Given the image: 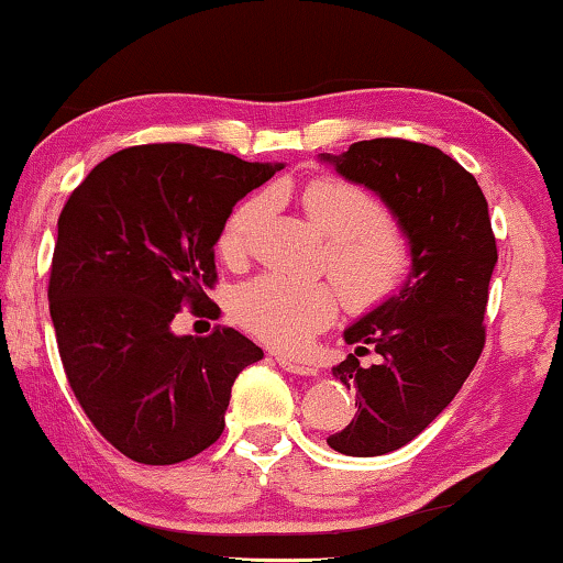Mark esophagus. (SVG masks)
I'll return each mask as SVG.
<instances>
[{
    "label": "esophagus",
    "instance_id": "34e87169",
    "mask_svg": "<svg viewBox=\"0 0 563 563\" xmlns=\"http://www.w3.org/2000/svg\"><path fill=\"white\" fill-rule=\"evenodd\" d=\"M278 363H280V368H283V371L296 373V376H316V373H318L316 365H308V363H298V361L283 358V355H278Z\"/></svg>",
    "mask_w": 563,
    "mask_h": 563
}]
</instances>
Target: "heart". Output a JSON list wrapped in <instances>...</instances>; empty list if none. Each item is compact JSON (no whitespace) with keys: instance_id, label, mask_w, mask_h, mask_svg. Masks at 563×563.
I'll list each match as a JSON object with an SVG mask.
<instances>
[{"instance_id":"1","label":"heart","mask_w":563,"mask_h":563,"mask_svg":"<svg viewBox=\"0 0 563 563\" xmlns=\"http://www.w3.org/2000/svg\"><path fill=\"white\" fill-rule=\"evenodd\" d=\"M308 218L328 240V273L347 306L368 313L394 300L413 271V247L404 228L386 218V208L365 187L320 177L300 195ZM273 210L267 195H255L230 212L218 240L228 263H243ZM338 313V296L328 283H300L278 273L243 283L233 296V316L247 333L278 351H302Z\"/></svg>"}]
</instances>
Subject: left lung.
<instances>
[{
	"instance_id": "obj_1",
	"label": "left lung",
	"mask_w": 563,
	"mask_h": 563,
	"mask_svg": "<svg viewBox=\"0 0 563 563\" xmlns=\"http://www.w3.org/2000/svg\"><path fill=\"white\" fill-rule=\"evenodd\" d=\"M318 157L376 192L413 247L404 290L345 328L355 353L333 368L355 388L358 413L328 445L345 456H383L413 441L474 371L486 343L496 238L476 177L439 147L378 137ZM368 350L382 363L363 369L357 355Z\"/></svg>"
}]
</instances>
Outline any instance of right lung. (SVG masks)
Returning <instances> with one entry per match:
<instances>
[{
	"instance_id": "1",
	"label": "right lung",
	"mask_w": 563,
	"mask_h": 563,
	"mask_svg": "<svg viewBox=\"0 0 563 563\" xmlns=\"http://www.w3.org/2000/svg\"><path fill=\"white\" fill-rule=\"evenodd\" d=\"M283 169L220 150L128 147L57 220L49 316L69 388L124 456L169 466L220 439L238 373L263 351L235 328L175 335L187 302L216 316V243L235 202ZM209 308L205 309L203 306Z\"/></svg>"
}]
</instances>
